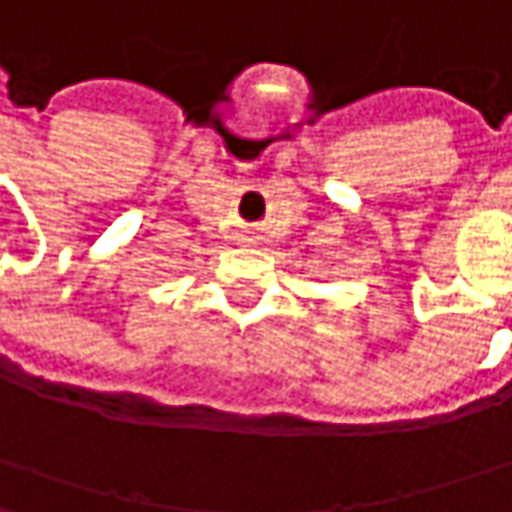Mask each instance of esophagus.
<instances>
[{"mask_svg": "<svg viewBox=\"0 0 512 512\" xmlns=\"http://www.w3.org/2000/svg\"><path fill=\"white\" fill-rule=\"evenodd\" d=\"M243 240H255V237H252V231H249V234H246V237H243Z\"/></svg>", "mask_w": 512, "mask_h": 512, "instance_id": "esophagus-1", "label": "esophagus"}]
</instances>
